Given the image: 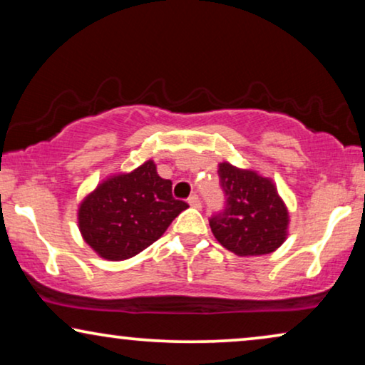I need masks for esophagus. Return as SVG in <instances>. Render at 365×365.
<instances>
[{
	"label": "esophagus",
	"mask_w": 365,
	"mask_h": 365,
	"mask_svg": "<svg viewBox=\"0 0 365 365\" xmlns=\"http://www.w3.org/2000/svg\"><path fill=\"white\" fill-rule=\"evenodd\" d=\"M187 202H189V206H191V207H196V209L201 207V199H199V197L196 196V194H192V196H189Z\"/></svg>",
	"instance_id": "34e87169"
}]
</instances>
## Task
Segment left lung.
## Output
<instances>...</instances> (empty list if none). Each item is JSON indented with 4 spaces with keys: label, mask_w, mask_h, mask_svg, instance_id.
I'll return each instance as SVG.
<instances>
[{
    "label": "left lung",
    "mask_w": 365,
    "mask_h": 365,
    "mask_svg": "<svg viewBox=\"0 0 365 365\" xmlns=\"http://www.w3.org/2000/svg\"><path fill=\"white\" fill-rule=\"evenodd\" d=\"M217 173L226 207L209 219V226L219 244L242 257L281 247L287 237L289 212L271 179L226 161Z\"/></svg>",
    "instance_id": "obj_1"
}]
</instances>
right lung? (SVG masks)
Wrapping results in <instances>:
<instances>
[{
    "mask_svg": "<svg viewBox=\"0 0 365 365\" xmlns=\"http://www.w3.org/2000/svg\"><path fill=\"white\" fill-rule=\"evenodd\" d=\"M187 207L173 197V182L159 176L149 159L98 184L79 204L78 226L98 256L124 261L158 241Z\"/></svg>",
    "mask_w": 365,
    "mask_h": 365,
    "instance_id": "add662e5",
    "label": "right lung"
}]
</instances>
